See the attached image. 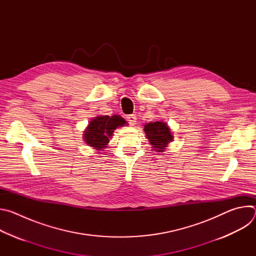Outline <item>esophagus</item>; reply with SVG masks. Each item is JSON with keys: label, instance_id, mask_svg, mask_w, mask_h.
<instances>
[{"label": "esophagus", "instance_id": "34e87169", "mask_svg": "<svg viewBox=\"0 0 256 256\" xmlns=\"http://www.w3.org/2000/svg\"><path fill=\"white\" fill-rule=\"evenodd\" d=\"M126 120L130 126H134L136 124V114H130L126 116Z\"/></svg>", "mask_w": 256, "mask_h": 256}]
</instances>
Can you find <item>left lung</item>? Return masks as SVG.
<instances>
[{"instance_id":"left-lung-1","label":"left lung","mask_w":256,"mask_h":256,"mask_svg":"<svg viewBox=\"0 0 256 256\" xmlns=\"http://www.w3.org/2000/svg\"><path fill=\"white\" fill-rule=\"evenodd\" d=\"M146 136L148 138L152 148L157 152H164L168 144L173 140L169 126L163 122H149L144 126Z\"/></svg>"}]
</instances>
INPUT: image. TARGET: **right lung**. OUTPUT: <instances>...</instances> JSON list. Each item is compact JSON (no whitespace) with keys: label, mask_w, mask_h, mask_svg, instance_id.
I'll return each mask as SVG.
<instances>
[{"label":"right lung","mask_w":256,"mask_h":256,"mask_svg":"<svg viewBox=\"0 0 256 256\" xmlns=\"http://www.w3.org/2000/svg\"><path fill=\"white\" fill-rule=\"evenodd\" d=\"M126 122L120 116H99L93 118L84 130V140L88 146L95 150H102L107 147L116 128L124 126Z\"/></svg>","instance_id":"right-lung-1"}]
</instances>
